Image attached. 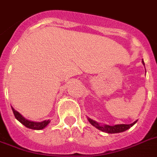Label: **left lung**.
Wrapping results in <instances>:
<instances>
[{"label": "left lung", "mask_w": 157, "mask_h": 157, "mask_svg": "<svg viewBox=\"0 0 157 157\" xmlns=\"http://www.w3.org/2000/svg\"><path fill=\"white\" fill-rule=\"evenodd\" d=\"M142 63L145 66L144 64V61H142ZM87 120L89 121V122L93 126H95L96 128H97L100 131H101L103 132H105V133H110V134H113V133H120V132H123L128 130L132 127V126H134L136 123L137 122V121H136L132 124H118V125H115V126H109V125H101L100 124L96 121L90 119L89 117H87Z\"/></svg>", "instance_id": "1"}]
</instances>
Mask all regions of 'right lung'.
Returning a JSON list of instances; mask_svg holds the SVG:
<instances>
[{
    "label": "right lung",
    "instance_id": "add662e5",
    "mask_svg": "<svg viewBox=\"0 0 157 157\" xmlns=\"http://www.w3.org/2000/svg\"><path fill=\"white\" fill-rule=\"evenodd\" d=\"M12 111H13L14 116L17 118V120H18L21 123L22 125L27 127V128L32 129V130H42L46 126H47L49 125V123L51 122V120H46L43 121H40V122H37V121H32L27 120L25 119V117H23L22 115L21 114L20 112H18L17 111H16L12 106Z\"/></svg>",
    "mask_w": 157,
    "mask_h": 157
}]
</instances>
